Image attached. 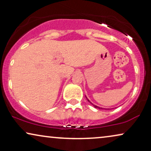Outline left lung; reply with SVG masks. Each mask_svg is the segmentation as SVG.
Listing matches in <instances>:
<instances>
[{
	"label": "left lung",
	"mask_w": 151,
	"mask_h": 151,
	"mask_svg": "<svg viewBox=\"0 0 151 151\" xmlns=\"http://www.w3.org/2000/svg\"><path fill=\"white\" fill-rule=\"evenodd\" d=\"M86 99H87V98H86ZM87 100H88V99H87ZM88 102H89L91 103V104H92V103H91V102L89 100H88ZM93 106L95 107V108H97V109H103L102 108H100V107H99V106H96V105H94V104H93Z\"/></svg>",
	"instance_id": "left-lung-1"
}]
</instances>
